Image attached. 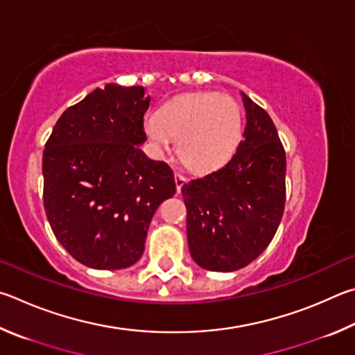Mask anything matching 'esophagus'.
<instances>
[{"label":"esophagus","mask_w":355,"mask_h":355,"mask_svg":"<svg viewBox=\"0 0 355 355\" xmlns=\"http://www.w3.org/2000/svg\"><path fill=\"white\" fill-rule=\"evenodd\" d=\"M174 182H176V190H178V191H181L182 185H184L185 182H187V178H185L182 173L176 171V173H174Z\"/></svg>","instance_id":"esophagus-1"}]
</instances>
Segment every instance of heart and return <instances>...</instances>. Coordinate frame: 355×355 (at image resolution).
I'll list each match as a JSON object with an SVG mask.
<instances>
[{
  "label": "heart",
  "instance_id": "heart-1",
  "mask_svg": "<svg viewBox=\"0 0 355 355\" xmlns=\"http://www.w3.org/2000/svg\"><path fill=\"white\" fill-rule=\"evenodd\" d=\"M153 145L170 151L174 140L182 164L193 171L221 166L237 146L241 118L231 96L214 92L184 93L145 120Z\"/></svg>",
  "mask_w": 355,
  "mask_h": 355
}]
</instances>
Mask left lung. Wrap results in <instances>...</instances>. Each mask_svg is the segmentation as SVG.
Wrapping results in <instances>:
<instances>
[{
    "label": "left lung",
    "instance_id": "1",
    "mask_svg": "<svg viewBox=\"0 0 355 355\" xmlns=\"http://www.w3.org/2000/svg\"><path fill=\"white\" fill-rule=\"evenodd\" d=\"M243 140L220 170L182 185L189 250L209 271H237L262 254L275 237L285 207L287 157L275 123L241 93Z\"/></svg>",
    "mask_w": 355,
    "mask_h": 355
}]
</instances>
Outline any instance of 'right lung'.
I'll use <instances>...</instances> for the list:
<instances>
[{"label":"right lung","mask_w":355,"mask_h":355,"mask_svg":"<svg viewBox=\"0 0 355 355\" xmlns=\"http://www.w3.org/2000/svg\"><path fill=\"white\" fill-rule=\"evenodd\" d=\"M141 85L107 84L70 105L43 149V206L55 239L85 266L123 270L145 251L149 223L176 193L173 170L146 157Z\"/></svg>","instance_id":"1"}]
</instances>
